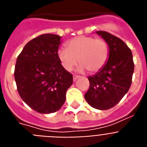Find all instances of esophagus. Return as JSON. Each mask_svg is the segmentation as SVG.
I'll use <instances>...</instances> for the list:
<instances>
[{"label": "esophagus", "instance_id": "obj_1", "mask_svg": "<svg viewBox=\"0 0 147 147\" xmlns=\"http://www.w3.org/2000/svg\"><path fill=\"white\" fill-rule=\"evenodd\" d=\"M78 78H79V76H73V80H74V81H76V80H77Z\"/></svg>", "mask_w": 147, "mask_h": 147}]
</instances>
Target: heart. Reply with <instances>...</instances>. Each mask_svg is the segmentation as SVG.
Wrapping results in <instances>:
<instances>
[{"label":"heart","mask_w":147,"mask_h":147,"mask_svg":"<svg viewBox=\"0 0 147 147\" xmlns=\"http://www.w3.org/2000/svg\"><path fill=\"white\" fill-rule=\"evenodd\" d=\"M109 53V46L104 39L80 36L67 42L66 49H59L57 57L66 71H71L78 61L81 64L78 71L87 69L95 73L105 66Z\"/></svg>","instance_id":"1"}]
</instances>
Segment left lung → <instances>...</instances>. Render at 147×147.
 <instances>
[{"instance_id": "obj_1", "label": "left lung", "mask_w": 147, "mask_h": 147, "mask_svg": "<svg viewBox=\"0 0 147 147\" xmlns=\"http://www.w3.org/2000/svg\"><path fill=\"white\" fill-rule=\"evenodd\" d=\"M96 34L108 42L109 58L100 71L88 77L90 87L84 98L92 108L108 110L129 91L134 65L131 51L122 39L106 31L99 30Z\"/></svg>"}]
</instances>
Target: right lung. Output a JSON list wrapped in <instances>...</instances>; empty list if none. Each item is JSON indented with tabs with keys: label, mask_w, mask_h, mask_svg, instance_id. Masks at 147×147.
I'll use <instances>...</instances> for the list:
<instances>
[{
	"label": "right lung",
	"mask_w": 147,
	"mask_h": 147,
	"mask_svg": "<svg viewBox=\"0 0 147 147\" xmlns=\"http://www.w3.org/2000/svg\"><path fill=\"white\" fill-rule=\"evenodd\" d=\"M61 36L42 34L28 42L17 57L14 76L22 100L40 113H55L66 101L73 77L57 57Z\"/></svg>",
	"instance_id": "1"
}]
</instances>
